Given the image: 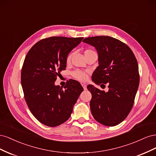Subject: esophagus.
Listing matches in <instances>:
<instances>
[{
  "label": "esophagus",
  "mask_w": 156,
  "mask_h": 156,
  "mask_svg": "<svg viewBox=\"0 0 156 156\" xmlns=\"http://www.w3.org/2000/svg\"><path fill=\"white\" fill-rule=\"evenodd\" d=\"M82 87H83L84 90H87V85H86V84H82Z\"/></svg>",
  "instance_id": "esophagus-1"
}]
</instances>
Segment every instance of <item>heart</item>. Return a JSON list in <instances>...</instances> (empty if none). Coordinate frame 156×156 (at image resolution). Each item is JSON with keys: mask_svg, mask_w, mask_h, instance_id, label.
Segmentation results:
<instances>
[{"mask_svg": "<svg viewBox=\"0 0 156 156\" xmlns=\"http://www.w3.org/2000/svg\"><path fill=\"white\" fill-rule=\"evenodd\" d=\"M93 53H96V52L93 51L91 49H87L84 50V56H85V58L87 56H88V55L93 54ZM73 56V53H69L66 57V63L68 64L70 62L71 60H72V57ZM72 76L75 78L77 80H79L80 81H84L87 80V73L83 72V71L81 70H75L74 72L72 73Z\"/></svg>", "mask_w": 156, "mask_h": 156, "instance_id": "1", "label": "heart"}]
</instances>
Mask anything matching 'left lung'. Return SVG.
Instances as JSON below:
<instances>
[{"label": "left lung", "mask_w": 156, "mask_h": 156, "mask_svg": "<svg viewBox=\"0 0 156 156\" xmlns=\"http://www.w3.org/2000/svg\"><path fill=\"white\" fill-rule=\"evenodd\" d=\"M83 41L95 47L98 53L99 66L92 81L108 87L105 92L91 84L87 86L92 94V116L103 125L116 126L125 120L133 105L139 84L137 61L129 47L114 37H89Z\"/></svg>", "instance_id": "obj_1"}]
</instances>
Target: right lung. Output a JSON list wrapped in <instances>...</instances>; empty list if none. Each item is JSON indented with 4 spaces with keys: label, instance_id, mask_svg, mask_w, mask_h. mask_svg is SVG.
Here are the masks:
<instances>
[{
    "label": "right lung",
    "instance_id": "add662e5",
    "mask_svg": "<svg viewBox=\"0 0 156 156\" xmlns=\"http://www.w3.org/2000/svg\"><path fill=\"white\" fill-rule=\"evenodd\" d=\"M83 39L62 36L42 39L25 58L21 74L25 100L32 114L47 126H58L68 120L83 91L75 80H69L64 89L55 85L58 74L66 67L68 55Z\"/></svg>",
    "mask_w": 156,
    "mask_h": 156
}]
</instances>
